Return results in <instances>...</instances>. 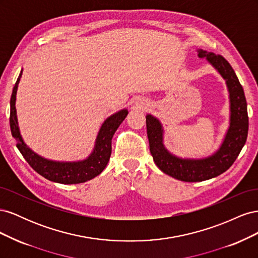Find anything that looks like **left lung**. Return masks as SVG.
Segmentation results:
<instances>
[{"instance_id": "left-lung-1", "label": "left lung", "mask_w": 258, "mask_h": 258, "mask_svg": "<svg viewBox=\"0 0 258 258\" xmlns=\"http://www.w3.org/2000/svg\"><path fill=\"white\" fill-rule=\"evenodd\" d=\"M198 57L209 63L226 81L230 103L229 128L220 148L206 158H179L163 145V129L160 121L151 114L146 115L147 138L153 159L163 173L183 182H202L224 173L235 162L244 146L248 131L247 106L243 88L233 69L221 54L198 49Z\"/></svg>"}]
</instances>
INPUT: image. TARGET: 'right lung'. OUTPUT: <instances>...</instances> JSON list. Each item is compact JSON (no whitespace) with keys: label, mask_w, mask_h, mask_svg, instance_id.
<instances>
[{"label":"right lung","mask_w":258,"mask_h":258,"mask_svg":"<svg viewBox=\"0 0 258 258\" xmlns=\"http://www.w3.org/2000/svg\"><path fill=\"white\" fill-rule=\"evenodd\" d=\"M22 71L19 74L18 80L14 86L11 97V131L12 136L16 139L17 147L23 158L32 167L38 174L51 182L60 184H79L87 182L89 179L96 177L105 169L112 153V138L119 124L126 118L128 110L123 108L119 112L111 115L104 120L101 126L96 144L91 154L87 158L80 161H54L46 159L42 156L34 153L31 148L23 142L18 126L17 112H16V95L18 84L20 81Z\"/></svg>","instance_id":"obj_1"}]
</instances>
